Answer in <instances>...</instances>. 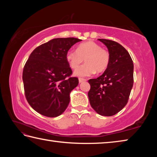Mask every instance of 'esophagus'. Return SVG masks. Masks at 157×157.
Masks as SVG:
<instances>
[{
  "instance_id": "34e87169",
  "label": "esophagus",
  "mask_w": 157,
  "mask_h": 157,
  "mask_svg": "<svg viewBox=\"0 0 157 157\" xmlns=\"http://www.w3.org/2000/svg\"><path fill=\"white\" fill-rule=\"evenodd\" d=\"M85 81H86V79H84V78H79V83H82V82H84Z\"/></svg>"
}]
</instances>
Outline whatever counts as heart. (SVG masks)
I'll return each instance as SVG.
<instances>
[{
	"instance_id": "heart-1",
	"label": "heart",
	"mask_w": 157,
	"mask_h": 157,
	"mask_svg": "<svg viewBox=\"0 0 157 157\" xmlns=\"http://www.w3.org/2000/svg\"><path fill=\"white\" fill-rule=\"evenodd\" d=\"M66 58L69 65L75 69L85 59L86 63L75 71V75L86 77L97 73H102L107 68L110 61L108 51L102 49L94 41H86L81 44L77 50H70L66 52Z\"/></svg>"
}]
</instances>
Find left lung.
<instances>
[{
    "mask_svg": "<svg viewBox=\"0 0 157 157\" xmlns=\"http://www.w3.org/2000/svg\"><path fill=\"white\" fill-rule=\"evenodd\" d=\"M108 48L109 64L102 75L91 79L88 96L91 107L101 116H111L128 102L134 83V63L127 50L109 39H98Z\"/></svg>",
    "mask_w": 157,
    "mask_h": 157,
    "instance_id": "left-lung-1",
    "label": "left lung"
}]
</instances>
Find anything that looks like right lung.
<instances>
[{"label": "right lung", "instance_id": "right-lung-1", "mask_svg": "<svg viewBox=\"0 0 157 157\" xmlns=\"http://www.w3.org/2000/svg\"><path fill=\"white\" fill-rule=\"evenodd\" d=\"M81 39L56 38L34 49L23 71L25 98L32 108L41 115L57 117L70 102V93L78 86V78H71L72 70L66 52Z\"/></svg>", "mask_w": 157, "mask_h": 157}]
</instances>
